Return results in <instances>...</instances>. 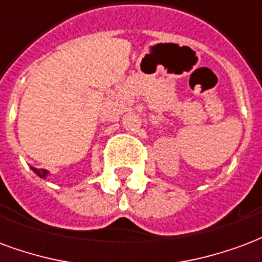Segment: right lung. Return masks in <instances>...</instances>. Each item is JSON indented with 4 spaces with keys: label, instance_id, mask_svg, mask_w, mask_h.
<instances>
[{
    "label": "right lung",
    "instance_id": "right-lung-1",
    "mask_svg": "<svg viewBox=\"0 0 262 262\" xmlns=\"http://www.w3.org/2000/svg\"><path fill=\"white\" fill-rule=\"evenodd\" d=\"M30 169H32L36 174L39 176L40 179H46V177L49 176V171L45 170V169H36V167H30Z\"/></svg>",
    "mask_w": 262,
    "mask_h": 262
}]
</instances>
